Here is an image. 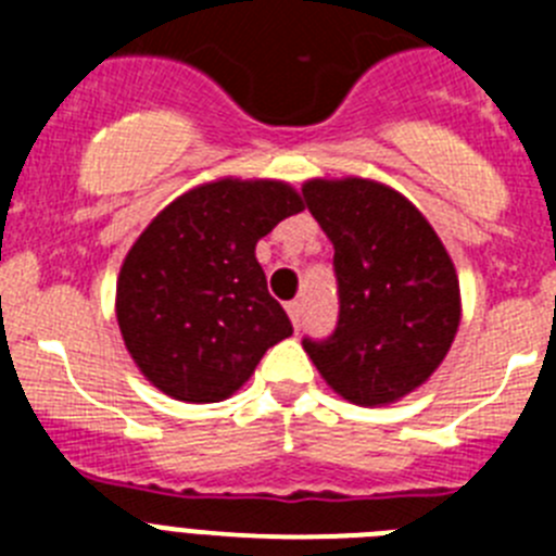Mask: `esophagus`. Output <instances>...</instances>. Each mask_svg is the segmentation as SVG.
Returning a JSON list of instances; mask_svg holds the SVG:
<instances>
[{
  "label": "esophagus",
  "instance_id": "obj_1",
  "mask_svg": "<svg viewBox=\"0 0 556 556\" xmlns=\"http://www.w3.org/2000/svg\"><path fill=\"white\" fill-rule=\"evenodd\" d=\"M287 312H289V320H292V326L301 328V323H303V303L301 301H292L287 306Z\"/></svg>",
  "mask_w": 556,
  "mask_h": 556
}]
</instances>
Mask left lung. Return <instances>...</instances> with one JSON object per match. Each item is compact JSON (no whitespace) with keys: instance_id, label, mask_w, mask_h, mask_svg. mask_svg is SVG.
<instances>
[{"instance_id":"1","label":"left lung","mask_w":556,"mask_h":556,"mask_svg":"<svg viewBox=\"0 0 556 556\" xmlns=\"http://www.w3.org/2000/svg\"><path fill=\"white\" fill-rule=\"evenodd\" d=\"M333 244L339 320L303 351L333 392L358 406L395 404L429 381L459 328V278L429 219L384 184H303Z\"/></svg>"}]
</instances>
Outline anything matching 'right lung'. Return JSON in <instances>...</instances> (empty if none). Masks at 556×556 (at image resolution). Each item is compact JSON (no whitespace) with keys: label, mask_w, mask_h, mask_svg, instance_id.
I'll return each instance as SVG.
<instances>
[{"label":"right lung","mask_w":556,"mask_h":556,"mask_svg":"<svg viewBox=\"0 0 556 556\" xmlns=\"http://www.w3.org/2000/svg\"><path fill=\"white\" fill-rule=\"evenodd\" d=\"M298 211L301 194L283 180L223 178L180 194L147 225L119 269L116 320L152 387L217 404L292 333L255 242Z\"/></svg>","instance_id":"right-lung-1"}]
</instances>
